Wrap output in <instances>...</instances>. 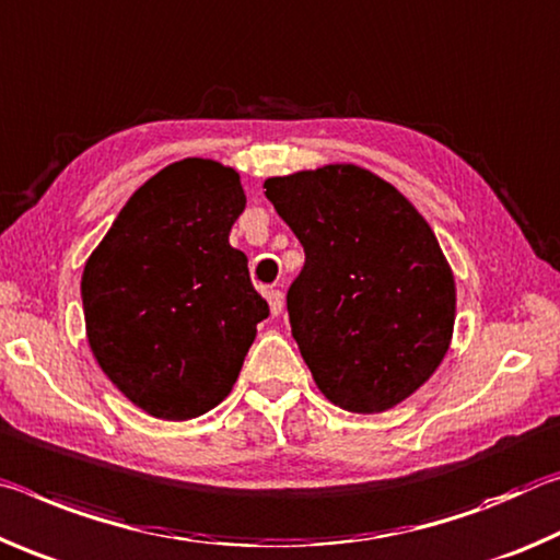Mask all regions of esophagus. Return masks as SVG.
Segmentation results:
<instances>
[{"label": "esophagus", "instance_id": "esophagus-1", "mask_svg": "<svg viewBox=\"0 0 560 560\" xmlns=\"http://www.w3.org/2000/svg\"><path fill=\"white\" fill-rule=\"evenodd\" d=\"M265 298H268L270 313L272 315H280L282 313V305H285V298H282V292L280 290H265Z\"/></svg>", "mask_w": 560, "mask_h": 560}]
</instances>
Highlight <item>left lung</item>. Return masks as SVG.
I'll list each match as a JSON object with an SVG mask.
<instances>
[{
	"label": "left lung",
	"mask_w": 560,
	"mask_h": 560,
	"mask_svg": "<svg viewBox=\"0 0 560 560\" xmlns=\"http://www.w3.org/2000/svg\"><path fill=\"white\" fill-rule=\"evenodd\" d=\"M262 188L305 247L288 313L317 389L354 415L397 407L436 372L454 335V275L434 231L354 163Z\"/></svg>",
	"instance_id": "left-lung-1"
}]
</instances>
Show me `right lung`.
Segmentation results:
<instances>
[{
	"label": "right lung",
	"mask_w": 560,
	"mask_h": 560,
	"mask_svg": "<svg viewBox=\"0 0 560 560\" xmlns=\"http://www.w3.org/2000/svg\"><path fill=\"white\" fill-rule=\"evenodd\" d=\"M245 210L233 168L183 159L116 215L81 275L89 347L145 415L186 421L218 407L270 315L245 253L228 241Z\"/></svg>",
	"instance_id": "obj_1"
}]
</instances>
